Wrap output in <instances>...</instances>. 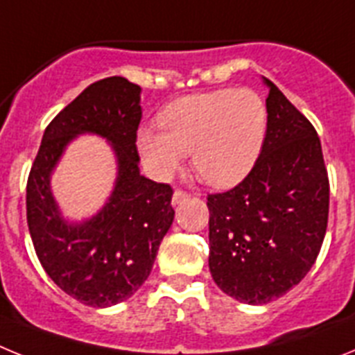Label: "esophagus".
I'll return each instance as SVG.
<instances>
[{"instance_id":"34e87169","label":"esophagus","mask_w":355,"mask_h":355,"mask_svg":"<svg viewBox=\"0 0 355 355\" xmlns=\"http://www.w3.org/2000/svg\"><path fill=\"white\" fill-rule=\"evenodd\" d=\"M188 193L183 192V190H175L174 196H172V205H180V202H183V200L188 199Z\"/></svg>"}]
</instances>
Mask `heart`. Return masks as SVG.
Masks as SVG:
<instances>
[{
	"mask_svg": "<svg viewBox=\"0 0 355 355\" xmlns=\"http://www.w3.org/2000/svg\"><path fill=\"white\" fill-rule=\"evenodd\" d=\"M159 128H140L137 149L144 168L171 180L192 155L197 174L215 188H231L252 171L266 135L265 101L254 90L222 89L181 97L158 117Z\"/></svg>",
	"mask_w": 355,
	"mask_h": 355,
	"instance_id": "b5f03b06",
	"label": "heart"
}]
</instances>
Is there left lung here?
<instances>
[{
	"label": "left lung",
	"mask_w": 355,
	"mask_h": 355,
	"mask_svg": "<svg viewBox=\"0 0 355 355\" xmlns=\"http://www.w3.org/2000/svg\"><path fill=\"white\" fill-rule=\"evenodd\" d=\"M252 171L208 196L209 272L229 297L268 304L306 277L324 243L329 178L316 130L270 80Z\"/></svg>",
	"instance_id": "left-lung-1"
}]
</instances>
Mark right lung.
Here are the masks:
<instances>
[{
	"mask_svg": "<svg viewBox=\"0 0 355 355\" xmlns=\"http://www.w3.org/2000/svg\"><path fill=\"white\" fill-rule=\"evenodd\" d=\"M139 85L112 76L89 85L46 128L26 184V218L37 258L56 286L85 306L124 302L150 274L174 220L171 184L140 174ZM106 138L118 158L107 205L83 223H67L51 192V174L78 134Z\"/></svg>",
	"mask_w": 355,
	"mask_h": 355,
	"instance_id": "add662e5",
	"label": "right lung"
}]
</instances>
